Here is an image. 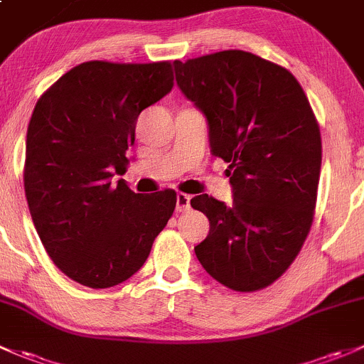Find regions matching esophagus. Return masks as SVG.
I'll return each mask as SVG.
<instances>
[{"label":"esophagus","mask_w":364,"mask_h":364,"mask_svg":"<svg viewBox=\"0 0 364 364\" xmlns=\"http://www.w3.org/2000/svg\"><path fill=\"white\" fill-rule=\"evenodd\" d=\"M191 208V196L189 194L178 193L177 194V212H187Z\"/></svg>","instance_id":"obj_1"}]
</instances>
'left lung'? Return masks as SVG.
Segmentation results:
<instances>
[{
    "label": "left lung",
    "instance_id": "obj_1",
    "mask_svg": "<svg viewBox=\"0 0 364 364\" xmlns=\"http://www.w3.org/2000/svg\"><path fill=\"white\" fill-rule=\"evenodd\" d=\"M181 91L208 121L212 154L228 163L233 203L200 194L191 207L210 220L194 247L210 277L240 293L272 286L310 233L322 144L294 75L245 50L175 61Z\"/></svg>",
    "mask_w": 364,
    "mask_h": 364
}]
</instances>
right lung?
Instances as JSON below:
<instances>
[{"label":"right lung","mask_w":364,"mask_h":364,"mask_svg":"<svg viewBox=\"0 0 364 364\" xmlns=\"http://www.w3.org/2000/svg\"><path fill=\"white\" fill-rule=\"evenodd\" d=\"M173 87L170 61H87L36 101L24 191L48 257L75 282L107 289L138 272L177 205L173 189L138 194L126 171L144 108Z\"/></svg>","instance_id":"right-lung-1"}]
</instances>
